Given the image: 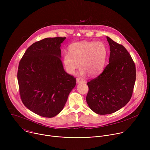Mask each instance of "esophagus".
<instances>
[{
	"mask_svg": "<svg viewBox=\"0 0 150 150\" xmlns=\"http://www.w3.org/2000/svg\"><path fill=\"white\" fill-rule=\"evenodd\" d=\"M76 82H77V83H83V82H85V80L83 79H82V78H76Z\"/></svg>",
	"mask_w": 150,
	"mask_h": 150,
	"instance_id": "1",
	"label": "esophagus"
}]
</instances>
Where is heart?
Returning a JSON list of instances; mask_svg holds the SVG:
<instances>
[{
    "instance_id": "1",
    "label": "heart",
    "mask_w": 150,
    "mask_h": 150,
    "mask_svg": "<svg viewBox=\"0 0 150 150\" xmlns=\"http://www.w3.org/2000/svg\"><path fill=\"white\" fill-rule=\"evenodd\" d=\"M69 52L63 54V62L67 71L74 74L81 66L80 74L87 72L96 75L103 69L106 56L107 49L101 42L83 41L75 42L69 47Z\"/></svg>"
}]
</instances>
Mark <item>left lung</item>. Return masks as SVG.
Wrapping results in <instances>:
<instances>
[{
  "label": "left lung",
  "instance_id": "1",
  "mask_svg": "<svg viewBox=\"0 0 150 150\" xmlns=\"http://www.w3.org/2000/svg\"><path fill=\"white\" fill-rule=\"evenodd\" d=\"M107 40L109 63L100 75L87 83V103L98 115L111 114L124 107L131 98L136 79L135 65L129 52L110 38Z\"/></svg>",
  "mask_w": 150,
  "mask_h": 150
}]
</instances>
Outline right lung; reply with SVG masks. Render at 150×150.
<instances>
[{
	"label": "right lung",
	"instance_id": "obj_1",
	"mask_svg": "<svg viewBox=\"0 0 150 150\" xmlns=\"http://www.w3.org/2000/svg\"><path fill=\"white\" fill-rule=\"evenodd\" d=\"M66 37L46 38L31 45L21 59L17 78L20 97L34 113L53 117L63 109L76 85L60 60L62 42Z\"/></svg>",
	"mask_w": 150,
	"mask_h": 150
}]
</instances>
